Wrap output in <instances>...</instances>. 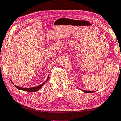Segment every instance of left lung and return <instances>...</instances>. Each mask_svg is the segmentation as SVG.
Here are the masks:
<instances>
[{"mask_svg":"<svg viewBox=\"0 0 121 121\" xmlns=\"http://www.w3.org/2000/svg\"><path fill=\"white\" fill-rule=\"evenodd\" d=\"M81 90L83 92H84L85 93H93V92H95V91H85V90Z\"/></svg>","mask_w":121,"mask_h":121,"instance_id":"obj_1","label":"left lung"}]
</instances>
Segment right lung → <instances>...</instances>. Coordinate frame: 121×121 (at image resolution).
<instances>
[{"mask_svg": "<svg viewBox=\"0 0 121 121\" xmlns=\"http://www.w3.org/2000/svg\"><path fill=\"white\" fill-rule=\"evenodd\" d=\"M48 79H46V81L44 83H43L42 84L38 86H36V87H30V88H23V87H19L18 86H16L15 85V86L17 88V89H19V90H23V91H27V92H36L37 91H38V90H39L41 87H42V86L48 80ZM13 83V82H12Z\"/></svg>", "mask_w": 121, "mask_h": 121, "instance_id": "1", "label": "right lung"}]
</instances>
